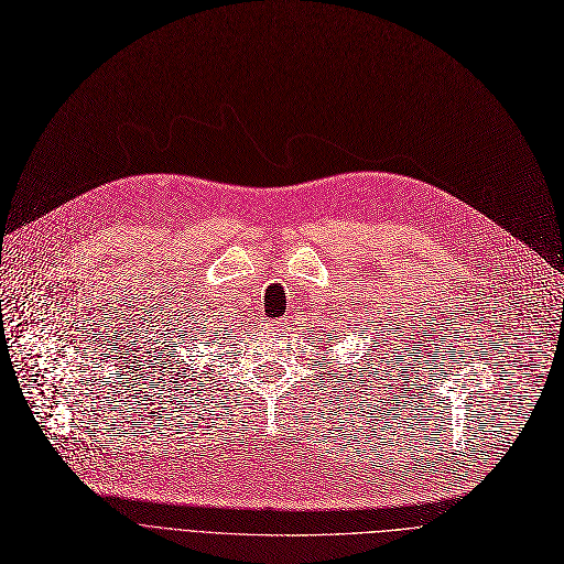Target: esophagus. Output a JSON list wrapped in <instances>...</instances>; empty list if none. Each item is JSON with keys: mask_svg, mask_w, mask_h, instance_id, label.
Returning <instances> with one entry per match:
<instances>
[{"mask_svg": "<svg viewBox=\"0 0 564 564\" xmlns=\"http://www.w3.org/2000/svg\"><path fill=\"white\" fill-rule=\"evenodd\" d=\"M272 332L283 334L285 332V322H272Z\"/></svg>", "mask_w": 564, "mask_h": 564, "instance_id": "34e87169", "label": "esophagus"}]
</instances>
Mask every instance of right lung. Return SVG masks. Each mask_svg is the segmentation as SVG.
I'll return each instance as SVG.
<instances>
[{"label":"right lung","instance_id":"right-lung-1","mask_svg":"<svg viewBox=\"0 0 564 564\" xmlns=\"http://www.w3.org/2000/svg\"><path fill=\"white\" fill-rule=\"evenodd\" d=\"M203 329H205V327H203ZM196 332H198V329H196ZM183 336H185V338H187V336H189V334H183ZM192 338H198V336H192ZM173 345H175V347H177V340H173ZM185 347H189V345H187V343H185ZM187 351H189V349H187ZM175 354H181V351H175ZM175 361H181V364H183V366H187V364H185V359H175ZM177 368H181V366H177ZM185 372H187V370H185Z\"/></svg>","mask_w":564,"mask_h":564}]
</instances>
